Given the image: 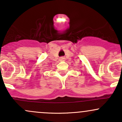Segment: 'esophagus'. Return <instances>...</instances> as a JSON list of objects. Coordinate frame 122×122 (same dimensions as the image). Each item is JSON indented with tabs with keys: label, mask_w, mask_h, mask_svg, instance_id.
I'll use <instances>...</instances> for the list:
<instances>
[{
	"label": "esophagus",
	"mask_w": 122,
	"mask_h": 122,
	"mask_svg": "<svg viewBox=\"0 0 122 122\" xmlns=\"http://www.w3.org/2000/svg\"><path fill=\"white\" fill-rule=\"evenodd\" d=\"M64 58H60V60H64Z\"/></svg>",
	"instance_id": "obj_1"
}]
</instances>
